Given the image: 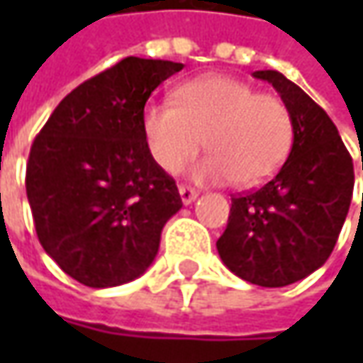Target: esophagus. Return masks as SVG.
I'll list each match as a JSON object with an SVG mask.
<instances>
[{"instance_id":"esophagus-1","label":"esophagus","mask_w":363,"mask_h":363,"mask_svg":"<svg viewBox=\"0 0 363 363\" xmlns=\"http://www.w3.org/2000/svg\"><path fill=\"white\" fill-rule=\"evenodd\" d=\"M179 198H182V202L188 206V203L196 202V198H198V191H196V189L188 188V186H179Z\"/></svg>"}]
</instances>
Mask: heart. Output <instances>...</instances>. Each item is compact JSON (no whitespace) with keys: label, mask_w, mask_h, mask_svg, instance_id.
Wrapping results in <instances>:
<instances>
[{"label":"heart","mask_w":363,"mask_h":363,"mask_svg":"<svg viewBox=\"0 0 363 363\" xmlns=\"http://www.w3.org/2000/svg\"><path fill=\"white\" fill-rule=\"evenodd\" d=\"M141 127L151 157L177 174L206 147L212 151L194 169L202 184L232 182L255 188L285 163L293 139V115L274 94L224 74L194 78L175 91L174 101H149Z\"/></svg>","instance_id":"b5f03b06"}]
</instances>
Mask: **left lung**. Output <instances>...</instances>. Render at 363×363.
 <instances>
[{
	"instance_id": "8db88e82",
	"label": "left lung",
	"mask_w": 363,
	"mask_h": 363,
	"mask_svg": "<svg viewBox=\"0 0 363 363\" xmlns=\"http://www.w3.org/2000/svg\"><path fill=\"white\" fill-rule=\"evenodd\" d=\"M252 77L281 94L293 115L295 139L271 182L232 198L216 248L236 277L286 286L323 267L331 255L352 203L354 161L333 121L303 89L277 70Z\"/></svg>"
}]
</instances>
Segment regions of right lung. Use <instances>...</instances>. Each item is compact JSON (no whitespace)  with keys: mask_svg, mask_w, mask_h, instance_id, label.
Instances as JSON below:
<instances>
[{"mask_svg":"<svg viewBox=\"0 0 363 363\" xmlns=\"http://www.w3.org/2000/svg\"><path fill=\"white\" fill-rule=\"evenodd\" d=\"M182 68L129 56L64 96L35 137L26 169L35 234L82 285L106 289L141 277L182 208L141 127L151 92Z\"/></svg>","mask_w":363,"mask_h":363,"instance_id":"add662e5","label":"right lung"}]
</instances>
